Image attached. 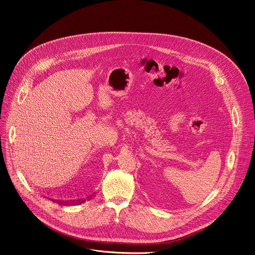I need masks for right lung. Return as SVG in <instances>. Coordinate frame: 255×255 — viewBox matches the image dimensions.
<instances>
[{
    "label": "right lung",
    "instance_id": "add662e5",
    "mask_svg": "<svg viewBox=\"0 0 255 255\" xmlns=\"http://www.w3.org/2000/svg\"><path fill=\"white\" fill-rule=\"evenodd\" d=\"M89 199V198H88ZM52 201H54V200H52ZM86 201V199L85 200H78V201H71V202H63V201H54V202H56V203H58L59 205L60 204H64V205H76V204H82V203H84Z\"/></svg>",
    "mask_w": 255,
    "mask_h": 255
}]
</instances>
